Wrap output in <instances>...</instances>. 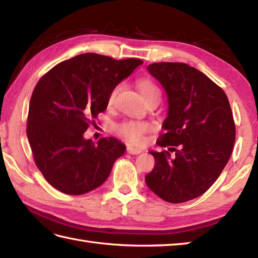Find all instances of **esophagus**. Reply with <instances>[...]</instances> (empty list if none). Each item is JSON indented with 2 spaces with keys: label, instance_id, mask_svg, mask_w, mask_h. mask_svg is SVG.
Returning <instances> with one entry per match:
<instances>
[{
  "label": "esophagus",
  "instance_id": "esophagus-1",
  "mask_svg": "<svg viewBox=\"0 0 258 258\" xmlns=\"http://www.w3.org/2000/svg\"><path fill=\"white\" fill-rule=\"evenodd\" d=\"M127 153H130V154H140V153H142V150L141 149H136V147H132V146H128L127 147Z\"/></svg>",
  "mask_w": 258,
  "mask_h": 258
}]
</instances>
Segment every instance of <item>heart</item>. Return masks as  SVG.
<instances>
[{"mask_svg": "<svg viewBox=\"0 0 258 258\" xmlns=\"http://www.w3.org/2000/svg\"><path fill=\"white\" fill-rule=\"evenodd\" d=\"M138 87L142 94L145 97L146 101L151 100L153 97H160L161 91L154 82L149 79H143L138 82ZM118 86H115L114 89L109 92L107 98V103L112 104L115 96L117 94ZM151 128V125L147 122H139V120H125L116 125L117 133L122 136L123 139L128 142L131 144L139 145L143 142V135L147 133Z\"/></svg>", "mask_w": 258, "mask_h": 258, "instance_id": "heart-1", "label": "heart"}]
</instances>
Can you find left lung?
Masks as SVG:
<instances>
[{
    "instance_id": "left-lung-1",
    "label": "left lung",
    "mask_w": 258,
    "mask_h": 258,
    "mask_svg": "<svg viewBox=\"0 0 258 258\" xmlns=\"http://www.w3.org/2000/svg\"><path fill=\"white\" fill-rule=\"evenodd\" d=\"M147 71L167 94L165 133L156 143L168 150L150 152L155 165L145 182L162 200L178 204L204 194L225 167L236 134L233 113L225 92L195 68L161 62Z\"/></svg>"
}]
</instances>
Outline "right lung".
<instances>
[{"label":"right lung","mask_w":258,"mask_h":258,"mask_svg":"<svg viewBox=\"0 0 258 258\" xmlns=\"http://www.w3.org/2000/svg\"><path fill=\"white\" fill-rule=\"evenodd\" d=\"M143 64L85 53L55 65L37 82L26 134L33 158L54 188L82 195L101 186L126 150L115 138L95 144L84 132L107 107L115 86Z\"/></svg>","instance_id":"1"}]
</instances>
